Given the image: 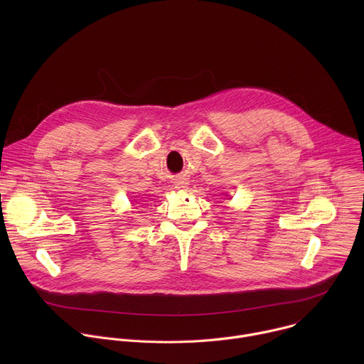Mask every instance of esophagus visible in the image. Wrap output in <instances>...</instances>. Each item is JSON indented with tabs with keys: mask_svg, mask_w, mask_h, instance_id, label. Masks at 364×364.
Masks as SVG:
<instances>
[{
	"mask_svg": "<svg viewBox=\"0 0 364 364\" xmlns=\"http://www.w3.org/2000/svg\"><path fill=\"white\" fill-rule=\"evenodd\" d=\"M174 186H176L177 190H186V188L188 187V183H187L184 178H178Z\"/></svg>",
	"mask_w": 364,
	"mask_h": 364,
	"instance_id": "esophagus-1",
	"label": "esophagus"
}]
</instances>
